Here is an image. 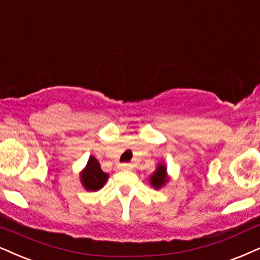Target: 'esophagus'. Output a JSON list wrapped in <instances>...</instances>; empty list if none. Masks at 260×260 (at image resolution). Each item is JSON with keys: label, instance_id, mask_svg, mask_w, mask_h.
<instances>
[{"label": "esophagus", "instance_id": "esophagus-1", "mask_svg": "<svg viewBox=\"0 0 260 260\" xmlns=\"http://www.w3.org/2000/svg\"><path fill=\"white\" fill-rule=\"evenodd\" d=\"M118 169L121 170V171H129V170L133 169V165L131 164H120L118 166Z\"/></svg>", "mask_w": 260, "mask_h": 260}]
</instances>
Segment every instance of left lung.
Here are the masks:
<instances>
[{
	"instance_id": "left-lung-1",
	"label": "left lung",
	"mask_w": 260,
	"mask_h": 260,
	"mask_svg": "<svg viewBox=\"0 0 260 260\" xmlns=\"http://www.w3.org/2000/svg\"><path fill=\"white\" fill-rule=\"evenodd\" d=\"M169 181L170 177L168 175V168H166L164 162H159L156 165L155 171L149 176V184L154 189H160L165 187Z\"/></svg>"
}]
</instances>
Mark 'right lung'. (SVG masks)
I'll return each mask as SVG.
<instances>
[{
  "label": "right lung",
  "mask_w": 260,
  "mask_h": 260,
  "mask_svg": "<svg viewBox=\"0 0 260 260\" xmlns=\"http://www.w3.org/2000/svg\"><path fill=\"white\" fill-rule=\"evenodd\" d=\"M79 176H81L82 185L88 191L100 190L108 179V174L102 171L100 162L94 155L89 156L88 162H86L85 168L82 170Z\"/></svg>",
  "instance_id": "obj_1"
}]
</instances>
